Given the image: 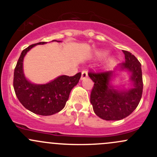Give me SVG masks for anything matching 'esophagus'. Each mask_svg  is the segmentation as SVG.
<instances>
[{
	"label": "esophagus",
	"mask_w": 157,
	"mask_h": 157,
	"mask_svg": "<svg viewBox=\"0 0 157 157\" xmlns=\"http://www.w3.org/2000/svg\"><path fill=\"white\" fill-rule=\"evenodd\" d=\"M88 77V74H87V71H83L81 72V80H83L85 79L86 77Z\"/></svg>",
	"instance_id": "esophagus-1"
}]
</instances>
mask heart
<instances>
[{
  "instance_id": "obj_1",
  "label": "heart",
  "mask_w": 157,
  "mask_h": 157,
  "mask_svg": "<svg viewBox=\"0 0 157 157\" xmlns=\"http://www.w3.org/2000/svg\"><path fill=\"white\" fill-rule=\"evenodd\" d=\"M106 54V52H102L101 53V55H105Z\"/></svg>"
}]
</instances>
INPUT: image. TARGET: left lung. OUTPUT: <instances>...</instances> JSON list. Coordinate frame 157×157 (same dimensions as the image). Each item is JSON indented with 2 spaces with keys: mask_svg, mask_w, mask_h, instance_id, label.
<instances>
[{
  "mask_svg": "<svg viewBox=\"0 0 157 157\" xmlns=\"http://www.w3.org/2000/svg\"><path fill=\"white\" fill-rule=\"evenodd\" d=\"M125 62L120 65L121 70L131 72L130 80L133 88L117 91L109 86L114 71H90L88 75L94 82L90 93V103L94 113L105 121H120L128 117L137 107L143 94L141 63L133 54L123 51Z\"/></svg>",
  "mask_w": 157,
  "mask_h": 157,
  "instance_id": "obj_1",
  "label": "left lung"
}]
</instances>
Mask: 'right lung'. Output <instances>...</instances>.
<instances>
[{
  "instance_id": "add662e5",
  "label": "right lung",
  "mask_w": 157,
  "mask_h": 157,
  "mask_svg": "<svg viewBox=\"0 0 157 157\" xmlns=\"http://www.w3.org/2000/svg\"><path fill=\"white\" fill-rule=\"evenodd\" d=\"M44 44L46 42L30 45L21 52L15 67L13 85L17 97L26 109L38 115L50 116L64 107L71 90L79 82L81 73L72 77L60 76L46 84L36 85L27 81L23 73L24 56L35 45Z\"/></svg>"
}]
</instances>
